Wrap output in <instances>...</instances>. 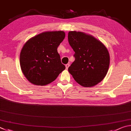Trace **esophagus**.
<instances>
[{"label": "esophagus", "mask_w": 131, "mask_h": 131, "mask_svg": "<svg viewBox=\"0 0 131 131\" xmlns=\"http://www.w3.org/2000/svg\"><path fill=\"white\" fill-rule=\"evenodd\" d=\"M69 66H70V64L68 63V64H67L66 65V69H68V68L69 67Z\"/></svg>", "instance_id": "34e87169"}]
</instances>
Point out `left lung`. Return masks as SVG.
Here are the masks:
<instances>
[{"mask_svg":"<svg viewBox=\"0 0 131 131\" xmlns=\"http://www.w3.org/2000/svg\"><path fill=\"white\" fill-rule=\"evenodd\" d=\"M68 40L75 52V61L68 67L74 79L84 87H92L101 82L110 64L109 54L105 45L82 32L70 31Z\"/></svg>","mask_w":131,"mask_h":131,"instance_id":"8db88e82","label":"left lung"}]
</instances>
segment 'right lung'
Masks as SVG:
<instances>
[{"instance_id":"1","label":"right lung","mask_w":131,"mask_h":131,"mask_svg":"<svg viewBox=\"0 0 131 131\" xmlns=\"http://www.w3.org/2000/svg\"><path fill=\"white\" fill-rule=\"evenodd\" d=\"M65 36L63 31L44 32L24 45L20 54V66L30 82L45 86L54 81L65 70L57 50Z\"/></svg>"}]
</instances>
